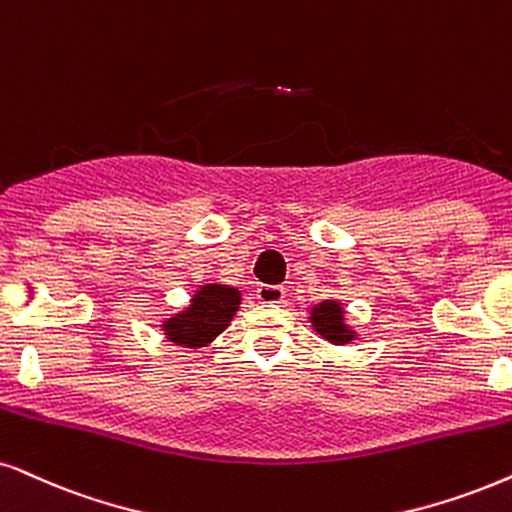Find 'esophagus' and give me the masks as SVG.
Segmentation results:
<instances>
[{
  "mask_svg": "<svg viewBox=\"0 0 512 512\" xmlns=\"http://www.w3.org/2000/svg\"><path fill=\"white\" fill-rule=\"evenodd\" d=\"M286 297V288L281 286H260L257 288V300L260 302H281Z\"/></svg>",
  "mask_w": 512,
  "mask_h": 512,
  "instance_id": "1",
  "label": "esophagus"
}]
</instances>
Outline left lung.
<instances>
[{
  "label": "left lung",
  "mask_w": 512,
  "mask_h": 512,
  "mask_svg": "<svg viewBox=\"0 0 512 512\" xmlns=\"http://www.w3.org/2000/svg\"><path fill=\"white\" fill-rule=\"evenodd\" d=\"M345 307L340 300H321L314 307H309V323L331 345H349L359 338V333L349 326L345 319Z\"/></svg>",
  "instance_id": "8db88e82"
}]
</instances>
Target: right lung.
I'll use <instances>...</instances> for the list:
<instances>
[{
	"instance_id": "add662e5",
	"label": "right lung",
	"mask_w": 512,
	"mask_h": 512,
	"mask_svg": "<svg viewBox=\"0 0 512 512\" xmlns=\"http://www.w3.org/2000/svg\"><path fill=\"white\" fill-rule=\"evenodd\" d=\"M243 293L226 283H203L193 290L189 304L160 321L165 340L177 347L203 349L219 338L241 307Z\"/></svg>"
}]
</instances>
